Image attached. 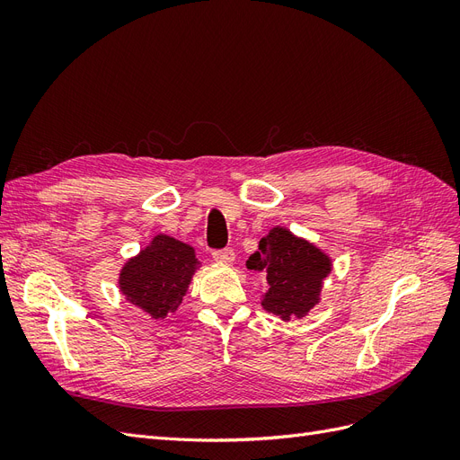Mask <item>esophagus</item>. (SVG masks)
Here are the masks:
<instances>
[{"label": "esophagus", "mask_w": 460, "mask_h": 460, "mask_svg": "<svg viewBox=\"0 0 460 460\" xmlns=\"http://www.w3.org/2000/svg\"><path fill=\"white\" fill-rule=\"evenodd\" d=\"M213 259H215L217 262L230 264V262H234L235 253L232 252V249H220V252H213Z\"/></svg>", "instance_id": "34e87169"}]
</instances>
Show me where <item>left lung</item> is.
<instances>
[{
	"label": "left lung",
	"instance_id": "left-lung-1",
	"mask_svg": "<svg viewBox=\"0 0 460 460\" xmlns=\"http://www.w3.org/2000/svg\"><path fill=\"white\" fill-rule=\"evenodd\" d=\"M259 249L249 257L247 269L267 274L261 307L284 323L307 316L320 303L324 280L333 269L332 257L286 226L270 228Z\"/></svg>",
	"mask_w": 460,
	"mask_h": 460
}]
</instances>
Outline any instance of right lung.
<instances>
[{
    "label": "right lung",
    "instance_id": "right-lung-1",
    "mask_svg": "<svg viewBox=\"0 0 460 460\" xmlns=\"http://www.w3.org/2000/svg\"><path fill=\"white\" fill-rule=\"evenodd\" d=\"M199 264L191 245L157 234L122 264L119 291L153 320H164L182 303Z\"/></svg>",
    "mask_w": 460,
    "mask_h": 460
}]
</instances>
